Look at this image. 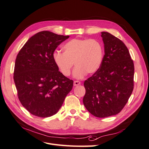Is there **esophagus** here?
Returning a JSON list of instances; mask_svg holds the SVG:
<instances>
[{
	"label": "esophagus",
	"instance_id": "esophagus-1",
	"mask_svg": "<svg viewBox=\"0 0 149 149\" xmlns=\"http://www.w3.org/2000/svg\"><path fill=\"white\" fill-rule=\"evenodd\" d=\"M73 84H74V86H78V85L81 84V83L79 81H74Z\"/></svg>",
	"mask_w": 149,
	"mask_h": 149
}]
</instances>
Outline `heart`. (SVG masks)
Segmentation results:
<instances>
[{
    "mask_svg": "<svg viewBox=\"0 0 149 149\" xmlns=\"http://www.w3.org/2000/svg\"><path fill=\"white\" fill-rule=\"evenodd\" d=\"M64 53L56 51L53 60L58 70L65 76H69L74 65L73 77L81 79L87 75L94 74L101 66L103 49L100 42L94 39L74 38L63 47Z\"/></svg>",
    "mask_w": 149,
    "mask_h": 149,
    "instance_id": "obj_1",
    "label": "heart"
}]
</instances>
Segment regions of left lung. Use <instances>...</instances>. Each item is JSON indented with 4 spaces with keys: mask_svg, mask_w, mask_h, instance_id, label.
Here are the masks:
<instances>
[{
    "mask_svg": "<svg viewBox=\"0 0 149 149\" xmlns=\"http://www.w3.org/2000/svg\"><path fill=\"white\" fill-rule=\"evenodd\" d=\"M104 55L100 69L84 83L83 104L92 115L106 118L119 113L134 88V66L120 40L102 31Z\"/></svg>",
    "mask_w": 149,
    "mask_h": 149,
    "instance_id": "left-lung-1",
    "label": "left lung"
}]
</instances>
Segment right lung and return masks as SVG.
Segmentation results:
<instances>
[{
	"mask_svg": "<svg viewBox=\"0 0 149 149\" xmlns=\"http://www.w3.org/2000/svg\"><path fill=\"white\" fill-rule=\"evenodd\" d=\"M69 37L40 31L18 53L13 79L21 104L31 114L40 118L55 114L73 88V81L63 75L53 60L56 48Z\"/></svg>",
	"mask_w": 149,
	"mask_h": 149,
	"instance_id": "right-lung-1",
	"label": "right lung"
}]
</instances>
